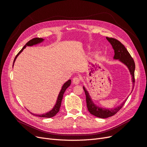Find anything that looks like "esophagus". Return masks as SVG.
<instances>
[{
  "instance_id": "34e87169",
  "label": "esophagus",
  "mask_w": 147,
  "mask_h": 147,
  "mask_svg": "<svg viewBox=\"0 0 147 147\" xmlns=\"http://www.w3.org/2000/svg\"><path fill=\"white\" fill-rule=\"evenodd\" d=\"M73 84H75V85H78L79 84V83H80V79L78 78V77H75L73 78Z\"/></svg>"
}]
</instances>
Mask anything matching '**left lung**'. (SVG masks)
<instances>
[{"instance_id": "obj_1", "label": "left lung", "mask_w": 147, "mask_h": 147, "mask_svg": "<svg viewBox=\"0 0 147 147\" xmlns=\"http://www.w3.org/2000/svg\"><path fill=\"white\" fill-rule=\"evenodd\" d=\"M109 42L112 46L115 52V55L113 57L114 60H118L122 63L125 65L130 71V75H131V80L133 83V88L134 85V70H135V63L130 54L125 48V47L119 41L113 38L106 37ZM83 89L84 90L86 96V103L87 109L90 114L100 118H107L109 117L113 116L125 104L128 96L123 101L121 105H118L115 108L108 109L99 107L96 105L92 101V98L89 95V93L87 90L84 86H83ZM133 90H131V93Z\"/></svg>"}]
</instances>
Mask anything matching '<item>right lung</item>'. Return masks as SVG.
Wrapping results in <instances>:
<instances>
[{"label": "right lung", "mask_w": 147, "mask_h": 147, "mask_svg": "<svg viewBox=\"0 0 147 147\" xmlns=\"http://www.w3.org/2000/svg\"><path fill=\"white\" fill-rule=\"evenodd\" d=\"M44 40H45V39L42 38H34L31 40L30 41H29V42L24 46H23V48L21 49V51L16 56L14 60L13 66H14V64L15 63V61L16 60V58H17V57L19 55V54L23 51V49H24L26 48V46H32L34 45H38L39 43H41L42 42H43ZM70 84H71V80H69L68 81H67L66 82V83H64V84L63 85V86L61 87V89L59 94H58V96L57 97V99L55 104L54 105V106L53 107V108H52L50 111H49L48 112H46L45 113L40 114V115H39V114H38V115L37 114H34L32 113H31L32 115H35V116L42 117V118H52V117L54 116L60 110V108L61 107V101H62V99H63V97L64 93L67 89V88L69 86H70Z\"/></svg>", "instance_id": "1"}]
</instances>
